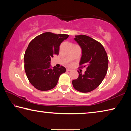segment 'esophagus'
I'll return each mask as SVG.
<instances>
[{"instance_id": "obj_1", "label": "esophagus", "mask_w": 131, "mask_h": 131, "mask_svg": "<svg viewBox=\"0 0 131 131\" xmlns=\"http://www.w3.org/2000/svg\"><path fill=\"white\" fill-rule=\"evenodd\" d=\"M71 70H72V69H69V68L66 69V71H68V72H69V71H71Z\"/></svg>"}]
</instances>
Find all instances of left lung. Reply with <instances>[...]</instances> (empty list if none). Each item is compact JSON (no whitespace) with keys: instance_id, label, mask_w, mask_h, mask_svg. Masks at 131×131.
Returning a JSON list of instances; mask_svg holds the SVG:
<instances>
[{"instance_id":"obj_1","label":"left lung","mask_w":131,"mask_h":131,"mask_svg":"<svg viewBox=\"0 0 131 131\" xmlns=\"http://www.w3.org/2000/svg\"><path fill=\"white\" fill-rule=\"evenodd\" d=\"M82 50L80 67H87L84 74L79 73L77 79L72 81L73 87L81 92H89L96 88L107 72L108 59L103 46L96 40L84 35L74 38Z\"/></svg>"}]
</instances>
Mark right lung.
I'll return each instance as SVG.
<instances>
[{"label":"right lung","mask_w":131,"mask_h":131,"mask_svg":"<svg viewBox=\"0 0 131 131\" xmlns=\"http://www.w3.org/2000/svg\"><path fill=\"white\" fill-rule=\"evenodd\" d=\"M69 37L66 34L43 33L32 40L24 55V68L29 81L36 89L48 91L57 85L66 68H51V58L58 55L59 46Z\"/></svg>","instance_id":"add662e5"}]
</instances>
